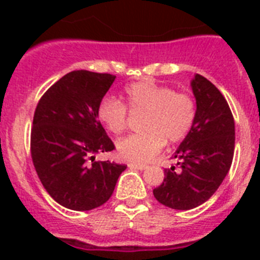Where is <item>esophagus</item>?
<instances>
[{
	"label": "esophagus",
	"mask_w": 260,
	"mask_h": 260,
	"mask_svg": "<svg viewBox=\"0 0 260 260\" xmlns=\"http://www.w3.org/2000/svg\"><path fill=\"white\" fill-rule=\"evenodd\" d=\"M128 167L129 169H138V170H146L147 165H143V163H136V162H131L128 163Z\"/></svg>",
	"instance_id": "obj_1"
}]
</instances>
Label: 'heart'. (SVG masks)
Here are the masks:
<instances>
[{"mask_svg":"<svg viewBox=\"0 0 260 260\" xmlns=\"http://www.w3.org/2000/svg\"><path fill=\"white\" fill-rule=\"evenodd\" d=\"M125 97L132 110H147L142 124L144 131L117 142L118 155L125 160H150L162 150L166 139L170 143L185 139L196 120L197 108L191 95L177 93L152 79L131 83ZM97 117L112 134H121L126 126V108L117 98L105 97L98 104Z\"/></svg>","mask_w":260,"mask_h":260,"instance_id":"b5f03b06","label":"heart"}]
</instances>
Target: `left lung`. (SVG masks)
<instances>
[{"label":"left lung","instance_id":"obj_1","mask_svg":"<svg viewBox=\"0 0 260 260\" xmlns=\"http://www.w3.org/2000/svg\"><path fill=\"white\" fill-rule=\"evenodd\" d=\"M190 86L196 120L174 152L177 163L165 170L162 185L154 189L160 204L177 210L197 208L213 196L230 171L235 151L234 116L220 90L200 74Z\"/></svg>","mask_w":260,"mask_h":260}]
</instances>
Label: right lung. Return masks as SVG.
Masks as SVG:
<instances>
[{"instance_id": "obj_1", "label": "right lung", "mask_w": 260, "mask_h": 260, "mask_svg": "<svg viewBox=\"0 0 260 260\" xmlns=\"http://www.w3.org/2000/svg\"><path fill=\"white\" fill-rule=\"evenodd\" d=\"M116 77L71 71L40 98L30 132V154L44 189L62 206L91 210L113 194L125 165L95 162L114 144L98 121L97 106Z\"/></svg>"}]
</instances>
